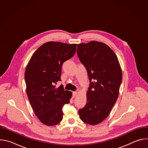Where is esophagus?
<instances>
[{"label": "esophagus", "instance_id": "esophagus-1", "mask_svg": "<svg viewBox=\"0 0 148 148\" xmlns=\"http://www.w3.org/2000/svg\"><path fill=\"white\" fill-rule=\"evenodd\" d=\"M77 91L73 92V97L74 98V97L77 95Z\"/></svg>", "mask_w": 148, "mask_h": 148}]
</instances>
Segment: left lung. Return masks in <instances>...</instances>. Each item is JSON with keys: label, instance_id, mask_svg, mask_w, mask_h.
Returning <instances> with one entry per match:
<instances>
[{"label": "left lung", "instance_id": "left-lung-1", "mask_svg": "<svg viewBox=\"0 0 148 148\" xmlns=\"http://www.w3.org/2000/svg\"><path fill=\"white\" fill-rule=\"evenodd\" d=\"M77 53L90 82L86 104L78 114L84 122L97 125L108 117L118 99L122 78L121 68L115 53L102 42L80 43Z\"/></svg>", "mask_w": 148, "mask_h": 148}]
</instances>
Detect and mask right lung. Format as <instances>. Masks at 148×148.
<instances>
[{"label":"right lung","mask_w":148,"mask_h":148,"mask_svg":"<svg viewBox=\"0 0 148 148\" xmlns=\"http://www.w3.org/2000/svg\"><path fill=\"white\" fill-rule=\"evenodd\" d=\"M76 44L49 41L32 55L27 65L25 78L27 95L38 119L47 126L59 123L62 119V106L70 102L72 92L60 86L63 62L71 58L76 51Z\"/></svg>","instance_id":"add662e5"}]
</instances>
